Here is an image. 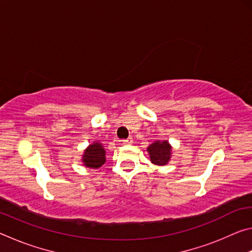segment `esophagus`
I'll return each mask as SVG.
<instances>
[{
	"instance_id": "34e87169",
	"label": "esophagus",
	"mask_w": 252,
	"mask_h": 252,
	"mask_svg": "<svg viewBox=\"0 0 252 252\" xmlns=\"http://www.w3.org/2000/svg\"><path fill=\"white\" fill-rule=\"evenodd\" d=\"M123 144H131L132 143V138L130 136V138H127V139H125V140H122L121 141Z\"/></svg>"
}]
</instances>
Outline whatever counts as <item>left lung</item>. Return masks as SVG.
Masks as SVG:
<instances>
[{"label":"left lung","instance_id":"left-lung-1","mask_svg":"<svg viewBox=\"0 0 252 252\" xmlns=\"http://www.w3.org/2000/svg\"><path fill=\"white\" fill-rule=\"evenodd\" d=\"M152 163L157 165H164L168 163L171 157V147L168 141H156L148 148Z\"/></svg>","mask_w":252,"mask_h":252}]
</instances>
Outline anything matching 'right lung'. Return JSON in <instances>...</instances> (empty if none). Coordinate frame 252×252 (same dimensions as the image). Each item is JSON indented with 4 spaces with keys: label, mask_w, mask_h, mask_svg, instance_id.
Here are the masks:
<instances>
[{
    "label": "right lung",
    "mask_w": 252,
    "mask_h": 252,
    "mask_svg": "<svg viewBox=\"0 0 252 252\" xmlns=\"http://www.w3.org/2000/svg\"><path fill=\"white\" fill-rule=\"evenodd\" d=\"M85 167L100 168L105 162V151L99 142L91 144L84 152L83 159Z\"/></svg>",
    "instance_id": "add662e5"
}]
</instances>
